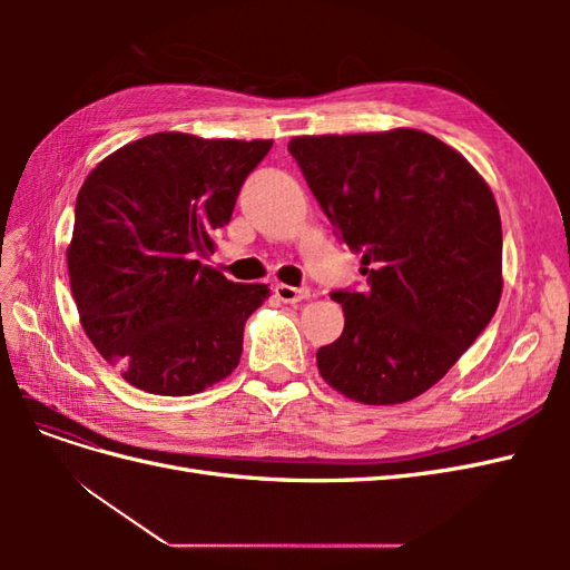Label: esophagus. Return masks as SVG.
Masks as SVG:
<instances>
[{"instance_id": "34e87169", "label": "esophagus", "mask_w": 570, "mask_h": 570, "mask_svg": "<svg viewBox=\"0 0 570 570\" xmlns=\"http://www.w3.org/2000/svg\"><path fill=\"white\" fill-rule=\"evenodd\" d=\"M273 289H275V297L285 304H297V302L308 299V287H292V285L278 283Z\"/></svg>"}]
</instances>
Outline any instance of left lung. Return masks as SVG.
Returning a JSON list of instances; mask_svg holds the SVG:
<instances>
[{
    "label": "left lung",
    "mask_w": 570,
    "mask_h": 570,
    "mask_svg": "<svg viewBox=\"0 0 570 570\" xmlns=\"http://www.w3.org/2000/svg\"><path fill=\"white\" fill-rule=\"evenodd\" d=\"M364 289H335L344 331L316 352L323 381L361 404L433 387L502 297V220L456 149L413 128L292 137L287 145Z\"/></svg>",
    "instance_id": "1"
}]
</instances>
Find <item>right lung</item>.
<instances>
[{
  "instance_id": "obj_1",
  "label": "right lung",
  "mask_w": 570,
  "mask_h": 570,
  "mask_svg": "<svg viewBox=\"0 0 570 570\" xmlns=\"http://www.w3.org/2000/svg\"><path fill=\"white\" fill-rule=\"evenodd\" d=\"M271 145L157 132L85 178L66 252L71 292L97 352L137 390L185 396L237 368L245 323L271 289L202 258Z\"/></svg>"
}]
</instances>
